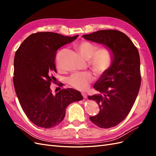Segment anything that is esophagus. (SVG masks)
Listing matches in <instances>:
<instances>
[{
    "instance_id": "obj_1",
    "label": "esophagus",
    "mask_w": 156,
    "mask_h": 156,
    "mask_svg": "<svg viewBox=\"0 0 156 156\" xmlns=\"http://www.w3.org/2000/svg\"><path fill=\"white\" fill-rule=\"evenodd\" d=\"M81 94H82V96H83V97L84 98H87V94H86L85 93H82Z\"/></svg>"
}]
</instances>
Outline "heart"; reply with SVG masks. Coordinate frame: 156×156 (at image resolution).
Returning a JSON list of instances; mask_svg holds the SVG:
<instances>
[{"mask_svg": "<svg viewBox=\"0 0 156 156\" xmlns=\"http://www.w3.org/2000/svg\"><path fill=\"white\" fill-rule=\"evenodd\" d=\"M75 48L83 58L88 60V64L96 75H101L110 68L112 54L111 50L107 47L98 48L96 44L83 41L77 44ZM93 79V75L90 72H78L71 75L67 81L74 88L85 90Z\"/></svg>", "mask_w": 156, "mask_h": 156, "instance_id": "obj_1", "label": "heart"}]
</instances>
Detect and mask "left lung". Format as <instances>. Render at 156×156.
<instances>
[{
  "label": "left lung",
  "mask_w": 156,
  "mask_h": 156,
  "mask_svg": "<svg viewBox=\"0 0 156 156\" xmlns=\"http://www.w3.org/2000/svg\"><path fill=\"white\" fill-rule=\"evenodd\" d=\"M83 37L104 44L112 51L110 68L94 85L100 94L88 96L100 109L90 120L101 128H110L126 119L137 97L141 83L139 51L129 37L119 30H98Z\"/></svg>",
  "instance_id": "8db88e82"
}]
</instances>
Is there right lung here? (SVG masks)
Returning a JSON list of instances; mask_svg holds the SVG:
<instances>
[{"label": "right lung", "instance_id": "1", "mask_svg": "<svg viewBox=\"0 0 156 156\" xmlns=\"http://www.w3.org/2000/svg\"><path fill=\"white\" fill-rule=\"evenodd\" d=\"M51 32L34 33L23 41L14 57L13 81L20 105L33 124L43 128L58 125L66 107L83 100L80 92L63 88L53 94L50 88L56 73V51L77 38ZM62 87L63 84H58Z\"/></svg>", "mask_w": 156, "mask_h": 156}]
</instances>
